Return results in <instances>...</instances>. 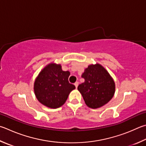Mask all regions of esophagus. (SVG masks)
Segmentation results:
<instances>
[{
    "label": "esophagus",
    "mask_w": 146,
    "mask_h": 146,
    "mask_svg": "<svg viewBox=\"0 0 146 146\" xmlns=\"http://www.w3.org/2000/svg\"><path fill=\"white\" fill-rule=\"evenodd\" d=\"M75 87L76 88H77V87L78 86V82H76L75 83Z\"/></svg>",
    "instance_id": "34e87169"
}]
</instances>
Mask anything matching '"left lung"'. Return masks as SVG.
<instances>
[{"mask_svg":"<svg viewBox=\"0 0 146 146\" xmlns=\"http://www.w3.org/2000/svg\"><path fill=\"white\" fill-rule=\"evenodd\" d=\"M82 77L85 80L78 86V90L87 107L94 109L100 108L113 98L115 90L114 80L101 64L89 65Z\"/></svg>","mask_w":146,"mask_h":146,"instance_id":"left-lung-1","label":"left lung"}]
</instances>
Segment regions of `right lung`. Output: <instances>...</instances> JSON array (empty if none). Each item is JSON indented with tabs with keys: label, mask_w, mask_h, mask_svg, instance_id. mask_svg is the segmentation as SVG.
<instances>
[{
	"label": "right lung",
	"mask_w": 146,
	"mask_h": 146,
	"mask_svg": "<svg viewBox=\"0 0 146 146\" xmlns=\"http://www.w3.org/2000/svg\"><path fill=\"white\" fill-rule=\"evenodd\" d=\"M70 71L62 70L60 64L51 62L42 70L35 79L34 91L36 98L50 108L61 107L70 92L75 89L68 81Z\"/></svg>",
	"instance_id": "add662e5"
}]
</instances>
